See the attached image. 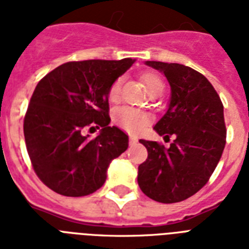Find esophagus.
I'll return each instance as SVG.
<instances>
[{"label": "esophagus", "instance_id": "34e87169", "mask_svg": "<svg viewBox=\"0 0 249 249\" xmlns=\"http://www.w3.org/2000/svg\"><path fill=\"white\" fill-rule=\"evenodd\" d=\"M137 142H138V138L134 136H130V140H129V143H130V146H134Z\"/></svg>", "mask_w": 249, "mask_h": 249}]
</instances>
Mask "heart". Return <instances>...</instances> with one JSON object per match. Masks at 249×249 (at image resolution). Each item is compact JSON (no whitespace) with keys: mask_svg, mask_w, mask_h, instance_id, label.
<instances>
[{"mask_svg":"<svg viewBox=\"0 0 249 249\" xmlns=\"http://www.w3.org/2000/svg\"><path fill=\"white\" fill-rule=\"evenodd\" d=\"M143 81L147 86L150 93L158 89H163V81L155 73H144ZM121 93V80H116L111 85L108 90V99L111 102H116L120 98ZM113 120L120 128L128 130V132H138L143 129L150 121V117L146 112L140 109L132 108V107H120L113 112Z\"/></svg>","mask_w":249,"mask_h":249,"instance_id":"heart-1","label":"heart"}]
</instances>
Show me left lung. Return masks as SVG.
I'll return each instance as SVG.
<instances>
[{"label":"left lung","mask_w":249,"mask_h":249,"mask_svg":"<svg viewBox=\"0 0 249 249\" xmlns=\"http://www.w3.org/2000/svg\"><path fill=\"white\" fill-rule=\"evenodd\" d=\"M165 75L172 95L168 111L154 129L168 148L155 141L140 140L148 156L138 166V185L159 203H178L193 196L209 181L224 152L226 126L224 105L212 84L193 68L147 60Z\"/></svg>","instance_id":"obj_1"}]
</instances>
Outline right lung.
Instances as JSON below:
<instances>
[{
  "label": "right lung",
  "instance_id": "right-lung-1",
  "mask_svg": "<svg viewBox=\"0 0 249 249\" xmlns=\"http://www.w3.org/2000/svg\"><path fill=\"white\" fill-rule=\"evenodd\" d=\"M133 63L132 58L68 62L37 84L23 129L33 169L49 189L85 196L103 186L111 160L129 142L123 130L108 126V90ZM99 126V136H85Z\"/></svg>",
  "mask_w": 249,
  "mask_h": 249
}]
</instances>
